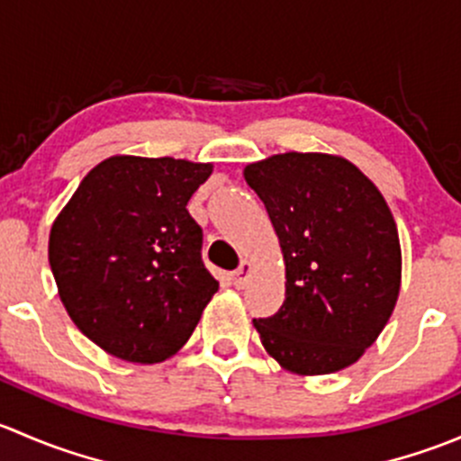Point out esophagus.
Segmentation results:
<instances>
[{"instance_id": "obj_1", "label": "esophagus", "mask_w": 461, "mask_h": 461, "mask_svg": "<svg viewBox=\"0 0 461 461\" xmlns=\"http://www.w3.org/2000/svg\"><path fill=\"white\" fill-rule=\"evenodd\" d=\"M249 272H252V263H249V260H240L239 267L231 272V283H234L236 287H243L245 283H248Z\"/></svg>"}]
</instances>
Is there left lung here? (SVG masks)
Wrapping results in <instances>:
<instances>
[{"mask_svg": "<svg viewBox=\"0 0 461 461\" xmlns=\"http://www.w3.org/2000/svg\"><path fill=\"white\" fill-rule=\"evenodd\" d=\"M243 176L285 260V301L254 319L260 343L290 373L348 368L376 341L402 287L390 207L368 176L330 153H278Z\"/></svg>", "mask_w": 461, "mask_h": 461, "instance_id": "left-lung-1", "label": "left lung"}]
</instances>
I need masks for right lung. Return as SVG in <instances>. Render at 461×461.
<instances>
[{
  "mask_svg": "<svg viewBox=\"0 0 461 461\" xmlns=\"http://www.w3.org/2000/svg\"><path fill=\"white\" fill-rule=\"evenodd\" d=\"M209 162L111 156L50 227L59 299L85 337L118 359L158 364L192 337L218 281L204 267L189 198Z\"/></svg>",
  "mask_w": 461,
  "mask_h": 461,
  "instance_id": "add662e5",
  "label": "right lung"
}]
</instances>
